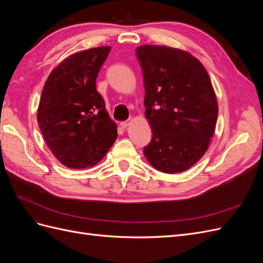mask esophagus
Instances as JSON below:
<instances>
[{"mask_svg": "<svg viewBox=\"0 0 263 263\" xmlns=\"http://www.w3.org/2000/svg\"><path fill=\"white\" fill-rule=\"evenodd\" d=\"M129 123H130V119H128V121H124V122H122V123H121V127H122L123 129H125L126 127L129 125Z\"/></svg>", "mask_w": 263, "mask_h": 263, "instance_id": "obj_1", "label": "esophagus"}]
</instances>
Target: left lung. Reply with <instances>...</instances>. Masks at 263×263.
<instances>
[{
    "label": "left lung",
    "mask_w": 263,
    "mask_h": 263,
    "mask_svg": "<svg viewBox=\"0 0 263 263\" xmlns=\"http://www.w3.org/2000/svg\"><path fill=\"white\" fill-rule=\"evenodd\" d=\"M145 85V115L153 138L144 147L164 173L190 169L208 150L218 107L208 71L189 52L165 46L136 49Z\"/></svg>",
    "instance_id": "left-lung-1"
}]
</instances>
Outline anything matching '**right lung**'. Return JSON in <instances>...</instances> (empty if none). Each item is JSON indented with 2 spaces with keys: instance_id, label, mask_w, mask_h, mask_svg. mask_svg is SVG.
Returning <instances> with one entry per match:
<instances>
[{
  "instance_id": "right-lung-1",
  "label": "right lung",
  "mask_w": 263,
  "mask_h": 263,
  "mask_svg": "<svg viewBox=\"0 0 263 263\" xmlns=\"http://www.w3.org/2000/svg\"><path fill=\"white\" fill-rule=\"evenodd\" d=\"M110 47L71 54L44 85L37 122L54 157L68 168L99 162L117 138L116 124L97 91V78Z\"/></svg>"
}]
</instances>
